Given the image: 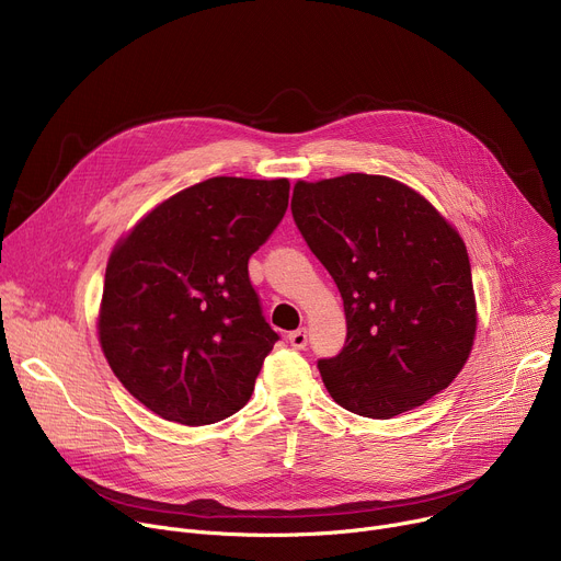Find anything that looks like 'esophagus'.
<instances>
[{"instance_id":"34e87169","label":"esophagus","mask_w":561,"mask_h":561,"mask_svg":"<svg viewBox=\"0 0 561 561\" xmlns=\"http://www.w3.org/2000/svg\"><path fill=\"white\" fill-rule=\"evenodd\" d=\"M288 343H290V347H295V350H305V347L309 345V333H307V329L302 327V329L290 331V333H288Z\"/></svg>"}]
</instances>
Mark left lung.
I'll list each match as a JSON object with an SVG mask.
<instances>
[{"mask_svg": "<svg viewBox=\"0 0 561 561\" xmlns=\"http://www.w3.org/2000/svg\"><path fill=\"white\" fill-rule=\"evenodd\" d=\"M290 211L341 290L347 339L318 369L350 413L390 420L449 388L476 335L460 234L410 186L367 173L305 182Z\"/></svg>", "mask_w": 561, "mask_h": 561, "instance_id": "obj_1", "label": "left lung"}]
</instances>
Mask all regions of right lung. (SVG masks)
I'll return each instance as SVG.
<instances>
[{
    "label": "right lung",
    "mask_w": 561,
    "mask_h": 561,
    "mask_svg": "<svg viewBox=\"0 0 561 561\" xmlns=\"http://www.w3.org/2000/svg\"><path fill=\"white\" fill-rule=\"evenodd\" d=\"M279 180L209 178L146 214L110 254L101 350L124 388L184 426L241 410L279 335L261 313L248 259L288 207Z\"/></svg>",
    "instance_id": "add662e5"
}]
</instances>
